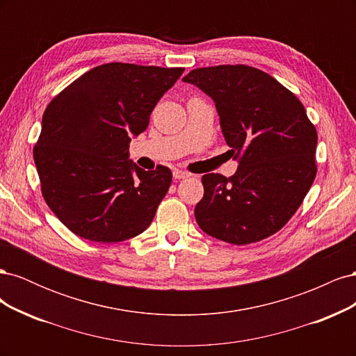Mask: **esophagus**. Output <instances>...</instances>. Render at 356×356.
Listing matches in <instances>:
<instances>
[{
    "mask_svg": "<svg viewBox=\"0 0 356 356\" xmlns=\"http://www.w3.org/2000/svg\"><path fill=\"white\" fill-rule=\"evenodd\" d=\"M190 175L187 174V172H184V170H179V169H175L174 170V178L175 179H186V178H188Z\"/></svg>",
    "mask_w": 356,
    "mask_h": 356,
    "instance_id": "obj_1",
    "label": "esophagus"
}]
</instances>
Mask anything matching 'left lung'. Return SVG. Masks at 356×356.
Listing matches in <instances>:
<instances>
[{"label":"left lung","mask_w":356,"mask_h":356,"mask_svg":"<svg viewBox=\"0 0 356 356\" xmlns=\"http://www.w3.org/2000/svg\"><path fill=\"white\" fill-rule=\"evenodd\" d=\"M208 93L238 172L202 177L199 227L233 245L263 241L281 230L316 177L315 124L297 96L272 75L248 65L190 71L184 79Z\"/></svg>","instance_id":"left-lung-1"}]
</instances>
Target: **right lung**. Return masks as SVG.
<instances>
[{"label":"right lung","instance_id":"1","mask_svg":"<svg viewBox=\"0 0 356 356\" xmlns=\"http://www.w3.org/2000/svg\"><path fill=\"white\" fill-rule=\"evenodd\" d=\"M182 72L111 62L84 72L50 101L34 160L42 197L74 234L122 242L152 224L172 172L134 165L129 143L145 131L156 104Z\"/></svg>","mask_w":356,"mask_h":356}]
</instances>
